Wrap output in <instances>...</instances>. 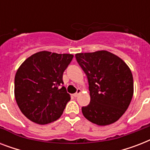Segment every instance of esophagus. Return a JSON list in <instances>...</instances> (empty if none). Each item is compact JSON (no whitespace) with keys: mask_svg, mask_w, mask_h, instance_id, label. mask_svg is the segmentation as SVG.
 <instances>
[{"mask_svg":"<svg viewBox=\"0 0 150 150\" xmlns=\"http://www.w3.org/2000/svg\"><path fill=\"white\" fill-rule=\"evenodd\" d=\"M81 92H82V90H81V89H77V92H76L75 93L73 94V96H75V97H77V96H79V93H81Z\"/></svg>","mask_w":150,"mask_h":150,"instance_id":"obj_1","label":"esophagus"}]
</instances>
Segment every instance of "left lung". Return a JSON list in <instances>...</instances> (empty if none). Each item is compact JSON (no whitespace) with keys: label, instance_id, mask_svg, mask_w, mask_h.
<instances>
[{"label":"left lung","instance_id":"obj_1","mask_svg":"<svg viewBox=\"0 0 150 150\" xmlns=\"http://www.w3.org/2000/svg\"><path fill=\"white\" fill-rule=\"evenodd\" d=\"M89 82L90 103L82 107L87 120L100 126L114 123L132 99V71L125 61L107 50L75 54Z\"/></svg>","mask_w":150,"mask_h":150}]
</instances>
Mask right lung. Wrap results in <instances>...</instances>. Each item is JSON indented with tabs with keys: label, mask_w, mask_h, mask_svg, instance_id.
<instances>
[{
	"label": "right lung",
	"mask_w": 150,
	"mask_h": 150,
	"mask_svg": "<svg viewBox=\"0 0 150 150\" xmlns=\"http://www.w3.org/2000/svg\"><path fill=\"white\" fill-rule=\"evenodd\" d=\"M72 54L40 51L21 64L15 77V97L27 118L39 125L56 121L71 100L64 84L63 73Z\"/></svg>",
	"instance_id": "right-lung-1"
}]
</instances>
